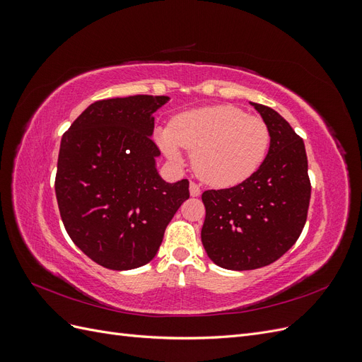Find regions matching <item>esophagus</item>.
Here are the masks:
<instances>
[{
  "mask_svg": "<svg viewBox=\"0 0 362 362\" xmlns=\"http://www.w3.org/2000/svg\"><path fill=\"white\" fill-rule=\"evenodd\" d=\"M190 194L193 196V198L201 194V187L196 182H190Z\"/></svg>",
  "mask_w": 362,
  "mask_h": 362,
  "instance_id": "obj_1",
  "label": "esophagus"
}]
</instances>
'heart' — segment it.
Wrapping results in <instances>:
<instances>
[{
    "instance_id": "heart-1",
    "label": "heart",
    "mask_w": 362,
    "mask_h": 362,
    "mask_svg": "<svg viewBox=\"0 0 362 362\" xmlns=\"http://www.w3.org/2000/svg\"><path fill=\"white\" fill-rule=\"evenodd\" d=\"M157 139L173 160L180 158V148L189 151L194 172L206 184L231 187L264 163L272 134L258 116L234 105H211L178 115Z\"/></svg>"
}]
</instances>
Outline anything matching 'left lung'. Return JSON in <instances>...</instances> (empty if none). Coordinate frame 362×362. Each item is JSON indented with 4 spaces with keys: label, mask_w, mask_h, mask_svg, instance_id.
<instances>
[{
    "label": "left lung",
    "mask_w": 362,
    "mask_h": 362,
    "mask_svg": "<svg viewBox=\"0 0 362 362\" xmlns=\"http://www.w3.org/2000/svg\"><path fill=\"white\" fill-rule=\"evenodd\" d=\"M250 104L270 128L264 163L234 187L202 193V245L228 270L259 269L286 254L302 233L311 198L303 140L273 108Z\"/></svg>",
    "instance_id": "left-lung-1"
}]
</instances>
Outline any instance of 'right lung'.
I'll use <instances>...</instances> for the list:
<instances>
[{"label":"right lung","mask_w":362,"mask_h":362,"mask_svg":"<svg viewBox=\"0 0 362 362\" xmlns=\"http://www.w3.org/2000/svg\"><path fill=\"white\" fill-rule=\"evenodd\" d=\"M169 96L136 95L90 104L62 137L56 196L66 233L96 264L145 266L189 199V181L156 168L154 115Z\"/></svg>","instance_id":"right-lung-1"}]
</instances>
